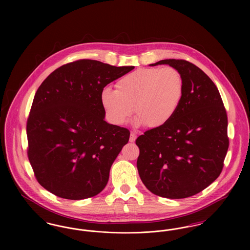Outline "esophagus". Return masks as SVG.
Instances as JSON below:
<instances>
[{"mask_svg": "<svg viewBox=\"0 0 250 250\" xmlns=\"http://www.w3.org/2000/svg\"><path fill=\"white\" fill-rule=\"evenodd\" d=\"M136 139H137V135H136V133H135V132H133V131H131L129 142H130V143H134V142L136 141Z\"/></svg>", "mask_w": 250, "mask_h": 250, "instance_id": "esophagus-1", "label": "esophagus"}]
</instances>
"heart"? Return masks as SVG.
Listing matches in <instances>:
<instances>
[{
    "label": "heart",
    "mask_w": 250,
    "mask_h": 250,
    "mask_svg": "<svg viewBox=\"0 0 250 250\" xmlns=\"http://www.w3.org/2000/svg\"><path fill=\"white\" fill-rule=\"evenodd\" d=\"M184 88L182 74L172 66L142 68L120 79L116 90L104 88L100 101L111 124H125L134 110L137 125L159 128L177 112Z\"/></svg>",
    "instance_id": "b5f03b06"
}]
</instances>
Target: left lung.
Instances as JSON below:
<instances>
[{"label": "left lung", "mask_w": 250, "mask_h": 250, "mask_svg": "<svg viewBox=\"0 0 250 250\" xmlns=\"http://www.w3.org/2000/svg\"><path fill=\"white\" fill-rule=\"evenodd\" d=\"M184 79L178 110L167 125L145 131L137 140V167L144 186L157 196L185 199L217 178L229 148L226 108L217 87L186 60L167 59Z\"/></svg>", "instance_id": "8db88e82"}]
</instances>
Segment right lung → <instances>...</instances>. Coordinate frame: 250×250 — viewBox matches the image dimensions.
I'll return each mask as SVG.
<instances>
[{
	"label": "right lung",
	"instance_id": "add662e5",
	"mask_svg": "<svg viewBox=\"0 0 250 250\" xmlns=\"http://www.w3.org/2000/svg\"><path fill=\"white\" fill-rule=\"evenodd\" d=\"M134 68L78 60L60 66L39 86L27 120V155L45 189L83 200L105 188L130 132L104 120L100 95Z\"/></svg>",
	"mask_w": 250,
	"mask_h": 250
}]
</instances>
